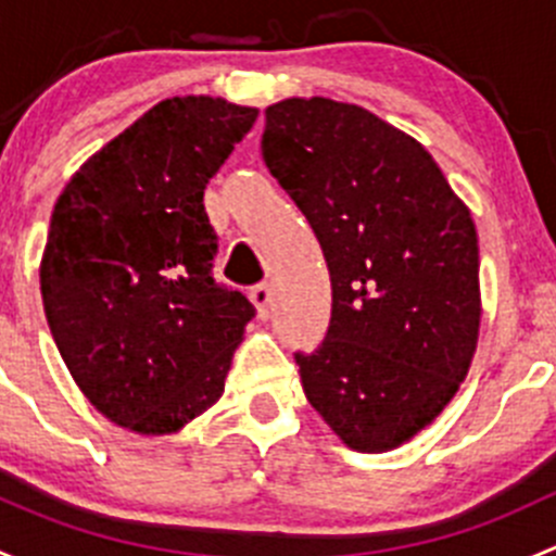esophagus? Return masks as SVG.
<instances>
[{
    "instance_id": "34e87169",
    "label": "esophagus",
    "mask_w": 556,
    "mask_h": 556,
    "mask_svg": "<svg viewBox=\"0 0 556 556\" xmlns=\"http://www.w3.org/2000/svg\"><path fill=\"white\" fill-rule=\"evenodd\" d=\"M271 285H266V282H261V285H255V288L250 290V299H252V304L257 306V314H261V317H268V312H271Z\"/></svg>"
}]
</instances>
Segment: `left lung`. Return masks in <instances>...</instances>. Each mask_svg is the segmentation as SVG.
<instances>
[{"label": "left lung", "instance_id": "1", "mask_svg": "<svg viewBox=\"0 0 556 556\" xmlns=\"http://www.w3.org/2000/svg\"><path fill=\"white\" fill-rule=\"evenodd\" d=\"M261 150L330 271L325 341L295 352L306 397L350 450H395L444 412L473 361V217L417 139L357 104H271Z\"/></svg>", "mask_w": 556, "mask_h": 556}]
</instances>
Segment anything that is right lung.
<instances>
[{
	"mask_svg": "<svg viewBox=\"0 0 556 556\" xmlns=\"http://www.w3.org/2000/svg\"><path fill=\"white\" fill-rule=\"evenodd\" d=\"M255 106L164 99L86 161L50 217L45 317L83 395L110 422L174 433L226 390L255 306L212 277L204 188Z\"/></svg>",
	"mask_w": 556,
	"mask_h": 556,
	"instance_id": "obj_1",
	"label": "right lung"
}]
</instances>
